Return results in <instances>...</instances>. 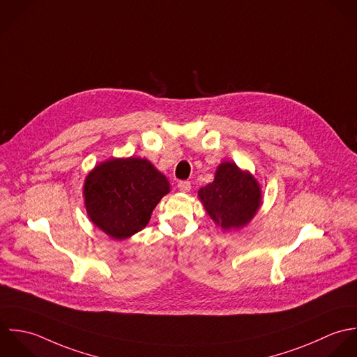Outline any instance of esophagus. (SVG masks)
Masks as SVG:
<instances>
[{
    "instance_id": "esophagus-1",
    "label": "esophagus",
    "mask_w": 357,
    "mask_h": 357,
    "mask_svg": "<svg viewBox=\"0 0 357 357\" xmlns=\"http://www.w3.org/2000/svg\"><path fill=\"white\" fill-rule=\"evenodd\" d=\"M178 188H179L181 192L188 193V192H190V182L189 181H179Z\"/></svg>"
}]
</instances>
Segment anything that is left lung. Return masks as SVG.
<instances>
[{"label": "left lung", "instance_id": "left-lung-1", "mask_svg": "<svg viewBox=\"0 0 357 357\" xmlns=\"http://www.w3.org/2000/svg\"><path fill=\"white\" fill-rule=\"evenodd\" d=\"M199 196L215 223L225 230L244 226L261 206L258 182L233 162H222L214 182L202 188Z\"/></svg>", "mask_w": 357, "mask_h": 357}]
</instances>
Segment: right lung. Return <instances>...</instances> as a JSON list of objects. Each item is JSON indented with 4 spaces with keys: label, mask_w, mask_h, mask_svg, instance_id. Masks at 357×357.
Masks as SVG:
<instances>
[{
    "label": "right lung",
    "mask_w": 357,
    "mask_h": 357,
    "mask_svg": "<svg viewBox=\"0 0 357 357\" xmlns=\"http://www.w3.org/2000/svg\"><path fill=\"white\" fill-rule=\"evenodd\" d=\"M169 192L167 178L144 158H116L99 164L84 185L91 220L116 240L147 225L154 207Z\"/></svg>",
    "instance_id": "right-lung-1"
}]
</instances>
